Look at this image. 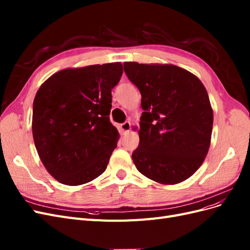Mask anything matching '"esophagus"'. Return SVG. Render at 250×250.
Instances as JSON below:
<instances>
[{"label":"esophagus","mask_w":250,"mask_h":250,"mask_svg":"<svg viewBox=\"0 0 250 250\" xmlns=\"http://www.w3.org/2000/svg\"><path fill=\"white\" fill-rule=\"evenodd\" d=\"M121 129H122L125 133L129 132V130H130V122H129V121H125L124 123L121 124Z\"/></svg>","instance_id":"1"}]
</instances>
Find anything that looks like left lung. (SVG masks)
I'll return each mask as SVG.
<instances>
[{
	"mask_svg": "<svg viewBox=\"0 0 250 250\" xmlns=\"http://www.w3.org/2000/svg\"><path fill=\"white\" fill-rule=\"evenodd\" d=\"M124 71L142 95L140 144L132 152L137 169L164 185L181 183L206 158L213 109L201 81L173 64L125 62Z\"/></svg>",
	"mask_w": 250,
	"mask_h": 250,
	"instance_id": "obj_1",
	"label": "left lung"
}]
</instances>
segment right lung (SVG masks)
<instances>
[{
	"label": "right lung",
	"mask_w": 250,
	"mask_h": 250,
	"mask_svg": "<svg viewBox=\"0 0 250 250\" xmlns=\"http://www.w3.org/2000/svg\"><path fill=\"white\" fill-rule=\"evenodd\" d=\"M122 74L121 62L65 69L37 90L33 140L43 166L59 183L83 185L106 170L120 137L109 121L111 89Z\"/></svg>",
	"instance_id": "add662e5"
}]
</instances>
